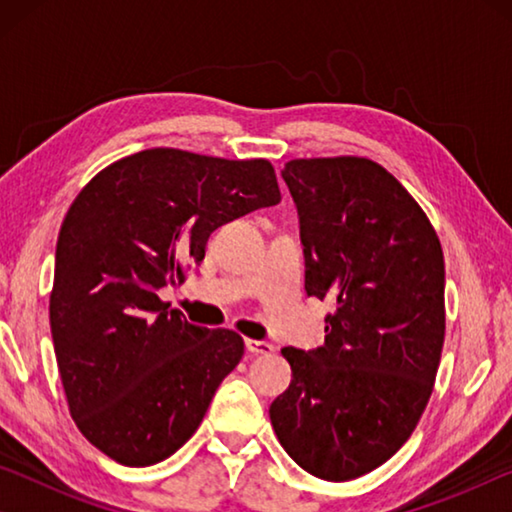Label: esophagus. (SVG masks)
Here are the masks:
<instances>
[{"label":"esophagus","instance_id":"esophagus-1","mask_svg":"<svg viewBox=\"0 0 512 512\" xmlns=\"http://www.w3.org/2000/svg\"><path fill=\"white\" fill-rule=\"evenodd\" d=\"M246 350L253 354V357H271V354L275 352V345L273 343H266V341L246 339Z\"/></svg>","mask_w":512,"mask_h":512}]
</instances>
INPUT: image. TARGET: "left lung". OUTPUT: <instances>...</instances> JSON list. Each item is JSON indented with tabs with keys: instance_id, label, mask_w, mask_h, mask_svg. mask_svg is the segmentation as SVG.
<instances>
[{
	"instance_id": "left-lung-1",
	"label": "left lung",
	"mask_w": 512,
	"mask_h": 512,
	"mask_svg": "<svg viewBox=\"0 0 512 512\" xmlns=\"http://www.w3.org/2000/svg\"><path fill=\"white\" fill-rule=\"evenodd\" d=\"M305 246L307 296L334 300L325 345L284 348L293 379L271 404L302 470L350 481L386 463L420 422L445 341V259L393 173L357 155L284 164Z\"/></svg>"
}]
</instances>
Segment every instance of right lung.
Segmentation results:
<instances>
[{"mask_svg":"<svg viewBox=\"0 0 512 512\" xmlns=\"http://www.w3.org/2000/svg\"><path fill=\"white\" fill-rule=\"evenodd\" d=\"M282 201L273 164L146 149L99 171L65 214L49 325L69 413L128 467L178 452L244 357L158 291L183 284L219 225Z\"/></svg>","mask_w":512,"mask_h":512,"instance_id":"right-lung-1","label":"right lung"}]
</instances>
